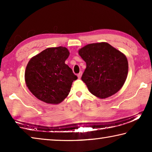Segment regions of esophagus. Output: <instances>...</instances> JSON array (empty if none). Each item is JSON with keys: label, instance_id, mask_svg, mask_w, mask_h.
Instances as JSON below:
<instances>
[{"label": "esophagus", "instance_id": "1", "mask_svg": "<svg viewBox=\"0 0 152 152\" xmlns=\"http://www.w3.org/2000/svg\"><path fill=\"white\" fill-rule=\"evenodd\" d=\"M82 72H80L79 74H78V75H77V76H78V78L80 79V78H81V76H82Z\"/></svg>", "mask_w": 152, "mask_h": 152}]
</instances>
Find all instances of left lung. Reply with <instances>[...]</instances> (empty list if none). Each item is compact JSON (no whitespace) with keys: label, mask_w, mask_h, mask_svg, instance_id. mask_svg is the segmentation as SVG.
Returning a JSON list of instances; mask_svg holds the SVG:
<instances>
[{"label":"left lung","mask_w":152,"mask_h":152,"mask_svg":"<svg viewBox=\"0 0 152 152\" xmlns=\"http://www.w3.org/2000/svg\"><path fill=\"white\" fill-rule=\"evenodd\" d=\"M78 53L86 64L81 79L92 94L106 99L121 88L128 74L123 53L105 42L87 45Z\"/></svg>","instance_id":"1"}]
</instances>
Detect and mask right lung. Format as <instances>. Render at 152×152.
I'll return each mask as SVG.
<instances>
[{"label": "right lung", "instance_id": "add662e5", "mask_svg": "<svg viewBox=\"0 0 152 152\" xmlns=\"http://www.w3.org/2000/svg\"><path fill=\"white\" fill-rule=\"evenodd\" d=\"M70 55L65 47L50 48L29 60L25 79L31 93L46 103L58 104L70 91L78 78L65 61Z\"/></svg>", "mask_w": 152, "mask_h": 152}]
</instances>
